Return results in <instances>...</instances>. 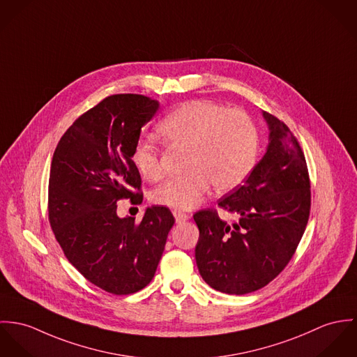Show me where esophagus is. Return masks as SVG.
I'll list each match as a JSON object with an SVG mask.
<instances>
[{
  "label": "esophagus",
  "mask_w": 357,
  "mask_h": 357,
  "mask_svg": "<svg viewBox=\"0 0 357 357\" xmlns=\"http://www.w3.org/2000/svg\"><path fill=\"white\" fill-rule=\"evenodd\" d=\"M172 213H174V216H175L176 223H183V222H186V220L190 219V215H188V213H185V212H182V211H174Z\"/></svg>",
  "instance_id": "esophagus-1"
}]
</instances>
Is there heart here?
<instances>
[{"label": "heart", "mask_w": 357, "mask_h": 357, "mask_svg": "<svg viewBox=\"0 0 357 357\" xmlns=\"http://www.w3.org/2000/svg\"><path fill=\"white\" fill-rule=\"evenodd\" d=\"M169 148L185 149L182 175L153 190L152 199L175 209H192L204 201L211 183L227 192L249 175L259 146L255 121L239 109H227L211 101H188L168 114L158 126ZM131 160L138 172L149 179L161 176L159 149L139 141Z\"/></svg>", "instance_id": "b5f03b06"}]
</instances>
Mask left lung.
Listing matches in <instances>:
<instances>
[{
  "label": "left lung",
  "instance_id": "obj_1",
  "mask_svg": "<svg viewBox=\"0 0 357 357\" xmlns=\"http://www.w3.org/2000/svg\"><path fill=\"white\" fill-rule=\"evenodd\" d=\"M263 118L270 130L266 155L243 185L218 202L236 220L226 222L209 208L193 216L199 275L227 294L256 291L277 278L310 218L311 183L301 146L283 121L268 112Z\"/></svg>",
  "mask_w": 357,
  "mask_h": 357
}]
</instances>
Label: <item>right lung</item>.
<instances>
[{
	"instance_id": "obj_1",
	"label": "right lung",
	"mask_w": 357,
	"mask_h": 357,
	"mask_svg": "<svg viewBox=\"0 0 357 357\" xmlns=\"http://www.w3.org/2000/svg\"><path fill=\"white\" fill-rule=\"evenodd\" d=\"M159 101L115 94L84 112L53 153L47 211L50 227L68 261L112 294H131L155 277L175 223L165 206H149L141 223L119 218L118 201L142 202L141 175L131 156L141 128Z\"/></svg>"
}]
</instances>
